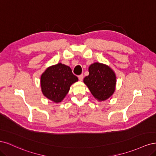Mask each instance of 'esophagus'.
Wrapping results in <instances>:
<instances>
[{"mask_svg":"<svg viewBox=\"0 0 156 156\" xmlns=\"http://www.w3.org/2000/svg\"><path fill=\"white\" fill-rule=\"evenodd\" d=\"M78 78H79V81H83V75H79V76H78Z\"/></svg>","mask_w":156,"mask_h":156,"instance_id":"esophagus-1","label":"esophagus"}]
</instances>
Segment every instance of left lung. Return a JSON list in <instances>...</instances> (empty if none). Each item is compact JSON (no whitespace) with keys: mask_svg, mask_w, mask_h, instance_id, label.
Instances as JSON below:
<instances>
[{"mask_svg":"<svg viewBox=\"0 0 156 156\" xmlns=\"http://www.w3.org/2000/svg\"><path fill=\"white\" fill-rule=\"evenodd\" d=\"M89 75L83 79L91 94L99 101L107 100L115 92L116 77L108 66L94 62L88 68Z\"/></svg>","mask_w":156,"mask_h":156,"instance_id":"left-lung-1","label":"left lung"}]
</instances>
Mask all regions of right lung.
<instances>
[{
  "instance_id": "right-lung-1",
  "label": "right lung",
  "mask_w": 156,
  "mask_h": 156,
  "mask_svg": "<svg viewBox=\"0 0 156 156\" xmlns=\"http://www.w3.org/2000/svg\"><path fill=\"white\" fill-rule=\"evenodd\" d=\"M78 81L72 69L62 63L51 66L41 74L40 85L44 96L58 103L62 101L68 93L71 85Z\"/></svg>"
}]
</instances>
